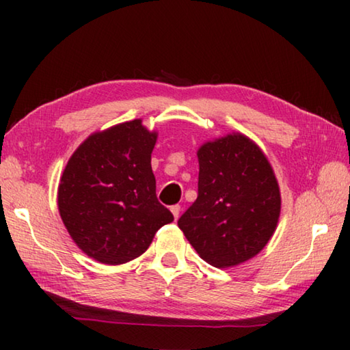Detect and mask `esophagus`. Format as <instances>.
I'll use <instances>...</instances> for the list:
<instances>
[{
  "mask_svg": "<svg viewBox=\"0 0 350 350\" xmlns=\"http://www.w3.org/2000/svg\"><path fill=\"white\" fill-rule=\"evenodd\" d=\"M171 213H173V216H174V219H177V217H179V215H180V205H173V206H171Z\"/></svg>",
  "mask_w": 350,
  "mask_h": 350,
  "instance_id": "esophagus-1",
  "label": "esophagus"
}]
</instances>
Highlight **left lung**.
Wrapping results in <instances>:
<instances>
[{"mask_svg":"<svg viewBox=\"0 0 350 350\" xmlns=\"http://www.w3.org/2000/svg\"><path fill=\"white\" fill-rule=\"evenodd\" d=\"M198 199L179 228L199 256L232 267L267 245L281 211L276 177L262 151L242 134L199 148Z\"/></svg>","mask_w":350,"mask_h":350,"instance_id":"8db88e82","label":"left lung"}]
</instances>
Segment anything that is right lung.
<instances>
[{"label": "right lung", "mask_w": 350, "mask_h": 350, "mask_svg": "<svg viewBox=\"0 0 350 350\" xmlns=\"http://www.w3.org/2000/svg\"><path fill=\"white\" fill-rule=\"evenodd\" d=\"M157 134L133 120L92 134L69 159L58 185V210L88 256L123 264L140 256L174 221L157 200L151 152Z\"/></svg>", "instance_id": "obj_1"}]
</instances>
